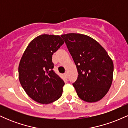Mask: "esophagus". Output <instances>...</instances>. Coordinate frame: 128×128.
<instances>
[{
  "instance_id": "esophagus-1",
  "label": "esophagus",
  "mask_w": 128,
  "mask_h": 128,
  "mask_svg": "<svg viewBox=\"0 0 128 128\" xmlns=\"http://www.w3.org/2000/svg\"><path fill=\"white\" fill-rule=\"evenodd\" d=\"M67 74H68V73H67V72H66L65 73H64V75H65L66 77H67Z\"/></svg>"
}]
</instances>
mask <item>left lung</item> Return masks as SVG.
<instances>
[{
    "mask_svg": "<svg viewBox=\"0 0 128 128\" xmlns=\"http://www.w3.org/2000/svg\"><path fill=\"white\" fill-rule=\"evenodd\" d=\"M61 36L76 65L78 75L73 86L78 96L90 103L102 99L112 84V60L102 46L90 36L76 33Z\"/></svg>",
    "mask_w": 128,
    "mask_h": 128,
    "instance_id": "obj_1",
    "label": "left lung"
}]
</instances>
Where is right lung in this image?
<instances>
[{
	"label": "right lung",
	"mask_w": 128,
	"mask_h": 128,
	"mask_svg": "<svg viewBox=\"0 0 128 128\" xmlns=\"http://www.w3.org/2000/svg\"><path fill=\"white\" fill-rule=\"evenodd\" d=\"M60 36L42 34L27 46L18 66V79L28 96L49 104L59 99L64 82L52 70V55L64 44Z\"/></svg>",
	"instance_id": "add662e5"
}]
</instances>
